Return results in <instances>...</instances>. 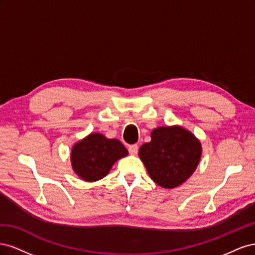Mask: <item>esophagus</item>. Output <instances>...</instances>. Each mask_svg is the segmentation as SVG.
Instances as JSON below:
<instances>
[{
    "mask_svg": "<svg viewBox=\"0 0 255 255\" xmlns=\"http://www.w3.org/2000/svg\"><path fill=\"white\" fill-rule=\"evenodd\" d=\"M128 152H129V154H132V155H136L138 152V145L137 144L128 145Z\"/></svg>",
    "mask_w": 255,
    "mask_h": 255,
    "instance_id": "esophagus-1",
    "label": "esophagus"
}]
</instances>
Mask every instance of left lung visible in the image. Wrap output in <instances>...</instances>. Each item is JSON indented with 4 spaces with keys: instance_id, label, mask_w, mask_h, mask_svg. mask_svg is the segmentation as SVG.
Here are the masks:
<instances>
[{
    "instance_id": "obj_1",
    "label": "left lung",
    "mask_w": 255,
    "mask_h": 255,
    "mask_svg": "<svg viewBox=\"0 0 255 255\" xmlns=\"http://www.w3.org/2000/svg\"><path fill=\"white\" fill-rule=\"evenodd\" d=\"M201 144L180 127H161L151 133V141L139 149V157L151 179L164 188H174L194 173L201 157Z\"/></svg>"
}]
</instances>
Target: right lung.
I'll use <instances>...</instances> for the list:
<instances>
[{
	"instance_id": "1",
	"label": "right lung",
	"mask_w": 255,
	"mask_h": 255,
	"mask_svg": "<svg viewBox=\"0 0 255 255\" xmlns=\"http://www.w3.org/2000/svg\"><path fill=\"white\" fill-rule=\"evenodd\" d=\"M128 155V150L118 139H109L94 133L72 148V168L81 179L87 182L101 180L110 172L116 160Z\"/></svg>"
}]
</instances>
